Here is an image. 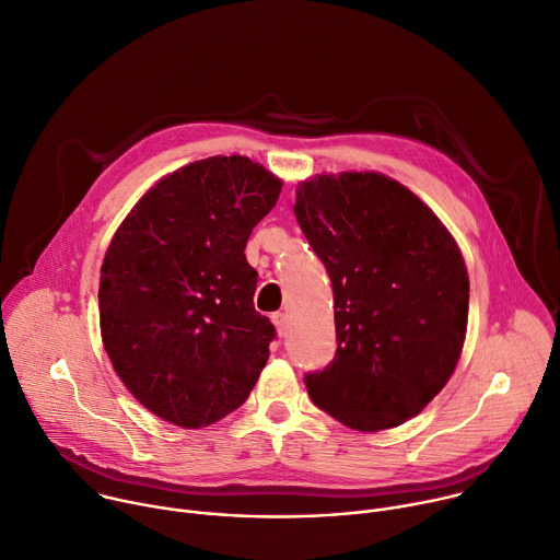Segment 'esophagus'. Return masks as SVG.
I'll return each mask as SVG.
<instances>
[{"instance_id": "obj_1", "label": "esophagus", "mask_w": 560, "mask_h": 560, "mask_svg": "<svg viewBox=\"0 0 560 560\" xmlns=\"http://www.w3.org/2000/svg\"><path fill=\"white\" fill-rule=\"evenodd\" d=\"M271 319H273V324H276L278 332H280V335H284V330H287V313H273V315H271Z\"/></svg>"}]
</instances>
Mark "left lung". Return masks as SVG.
Masks as SVG:
<instances>
[{
	"mask_svg": "<svg viewBox=\"0 0 560 560\" xmlns=\"http://www.w3.org/2000/svg\"><path fill=\"white\" fill-rule=\"evenodd\" d=\"M298 225L332 284L335 358L304 384L317 408L375 432L415 417L451 380L470 282L455 238L382 174L300 183Z\"/></svg>",
	"mask_w": 560,
	"mask_h": 560,
	"instance_id": "1",
	"label": "left lung"
}]
</instances>
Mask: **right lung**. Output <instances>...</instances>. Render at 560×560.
Returning a JSON list of instances; mask_svg holds the SVG:
<instances>
[{
	"label": "right lung",
	"mask_w": 560,
	"mask_h": 560,
	"mask_svg": "<svg viewBox=\"0 0 560 560\" xmlns=\"http://www.w3.org/2000/svg\"><path fill=\"white\" fill-rule=\"evenodd\" d=\"M282 183L245 156L196 161L152 187L101 267L103 347L128 390L183 428L245 404L276 326L254 308L252 230Z\"/></svg>",
	"instance_id": "1"
}]
</instances>
